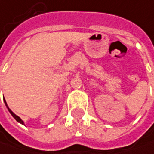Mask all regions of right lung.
I'll return each instance as SVG.
<instances>
[{"label":"right lung","mask_w":154,"mask_h":154,"mask_svg":"<svg viewBox=\"0 0 154 154\" xmlns=\"http://www.w3.org/2000/svg\"><path fill=\"white\" fill-rule=\"evenodd\" d=\"M4 102H5V103H6V106H7V109H8V110H9V112L11 113V116H12L14 117V119H15L16 121H17V122H19V123H21V124H23V125H24V124H23V121H22V120H21V119H20V117H18V116H16L15 114H14V113L12 112V111H11V109H9V107H8V106H7V102H6V100H5V99H4Z\"/></svg>","instance_id":"add662e5"}]
</instances>
